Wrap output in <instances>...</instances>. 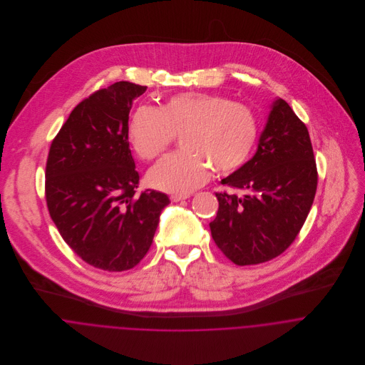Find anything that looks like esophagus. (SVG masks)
<instances>
[{
  "mask_svg": "<svg viewBox=\"0 0 365 365\" xmlns=\"http://www.w3.org/2000/svg\"><path fill=\"white\" fill-rule=\"evenodd\" d=\"M187 198H188V195H180V194H173V195L170 197V200H171L173 202H178V201L187 200Z\"/></svg>",
  "mask_w": 365,
  "mask_h": 365,
  "instance_id": "34e87169",
  "label": "esophagus"
}]
</instances>
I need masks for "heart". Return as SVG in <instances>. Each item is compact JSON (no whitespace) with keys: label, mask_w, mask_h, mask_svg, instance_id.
Returning a JSON list of instances; mask_svg holds the SVG:
<instances>
[{"label":"heart","mask_w":365,"mask_h":365,"mask_svg":"<svg viewBox=\"0 0 365 365\" xmlns=\"http://www.w3.org/2000/svg\"><path fill=\"white\" fill-rule=\"evenodd\" d=\"M178 135L184 150L161 158L148 181L160 191L190 194L208 181L210 167L217 174H229L250 160L260 120L252 106L225 96L182 93L170 97L160 109L139 106L128 128L133 152L148 161L160 156Z\"/></svg>","instance_id":"heart-1"}]
</instances>
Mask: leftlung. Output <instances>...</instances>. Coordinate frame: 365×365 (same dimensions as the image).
I'll return each mask as SVG.
<instances>
[{"label":"left lung","mask_w":365,"mask_h":365,"mask_svg":"<svg viewBox=\"0 0 365 365\" xmlns=\"http://www.w3.org/2000/svg\"><path fill=\"white\" fill-rule=\"evenodd\" d=\"M236 192H216L219 209L209 223L219 250L237 265L282 255L297 239L312 207L317 168L307 125L277 100L255 157L222 180Z\"/></svg>","instance_id":"left-lung-1"}]
</instances>
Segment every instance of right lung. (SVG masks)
Wrapping results in <instances>:
<instances>
[{
  "label": "right lung",
  "mask_w": 365,
  "mask_h": 365,
  "mask_svg": "<svg viewBox=\"0 0 365 365\" xmlns=\"http://www.w3.org/2000/svg\"><path fill=\"white\" fill-rule=\"evenodd\" d=\"M148 87L119 81L77 105L53 139L45 197L58 233L87 264L125 271L148 255L165 194L146 190L128 142L132 103Z\"/></svg>",
  "instance_id": "right-lung-1"
}]
</instances>
